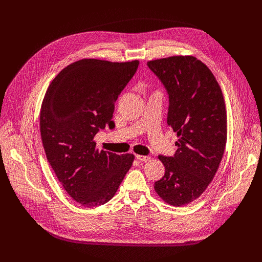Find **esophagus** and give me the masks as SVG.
<instances>
[{
	"mask_svg": "<svg viewBox=\"0 0 262 262\" xmlns=\"http://www.w3.org/2000/svg\"><path fill=\"white\" fill-rule=\"evenodd\" d=\"M136 158L138 159L139 161H147V160H149L150 159V157L149 156H142V155H136Z\"/></svg>",
	"mask_w": 262,
	"mask_h": 262,
	"instance_id": "esophagus-1",
	"label": "esophagus"
}]
</instances>
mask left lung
I'll return each instance as SVG.
<instances>
[{"label":"left lung","mask_w":262,"mask_h":262,"mask_svg":"<svg viewBox=\"0 0 262 262\" xmlns=\"http://www.w3.org/2000/svg\"><path fill=\"white\" fill-rule=\"evenodd\" d=\"M169 93L168 124L177 134L173 157L159 155L164 176L158 196L181 207L207 189L222 160L227 140L224 96L210 69L192 55L147 61Z\"/></svg>","instance_id":"left-lung-1"}]
</instances>
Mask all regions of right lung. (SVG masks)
Returning <instances> with one entry per match:
<instances>
[{"mask_svg": "<svg viewBox=\"0 0 262 262\" xmlns=\"http://www.w3.org/2000/svg\"><path fill=\"white\" fill-rule=\"evenodd\" d=\"M138 66L139 60L80 59L63 68L45 94L40 134L48 161L67 193L84 207L112 200L135 159L100 150L94 136L115 126V103Z\"/></svg>", "mask_w": 262, "mask_h": 262, "instance_id": "add662e5", "label": "right lung"}]
</instances>
